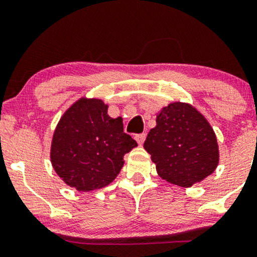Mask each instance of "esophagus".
I'll return each instance as SVG.
<instances>
[{
    "mask_svg": "<svg viewBox=\"0 0 257 257\" xmlns=\"http://www.w3.org/2000/svg\"><path fill=\"white\" fill-rule=\"evenodd\" d=\"M134 138H136L137 143H138L139 146H142V144L144 143V141H146V134H144V133H142V134H137V136L134 137Z\"/></svg>",
    "mask_w": 257,
    "mask_h": 257,
    "instance_id": "esophagus-1",
    "label": "esophagus"
}]
</instances>
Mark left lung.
I'll return each mask as SVG.
<instances>
[{
	"label": "left lung",
	"mask_w": 257,
	"mask_h": 257,
	"mask_svg": "<svg viewBox=\"0 0 257 257\" xmlns=\"http://www.w3.org/2000/svg\"><path fill=\"white\" fill-rule=\"evenodd\" d=\"M156 121L144 149L162 179L191 187L215 172L220 161L217 138L195 106L182 101L169 103L157 114Z\"/></svg>",
	"instance_id": "1"
}]
</instances>
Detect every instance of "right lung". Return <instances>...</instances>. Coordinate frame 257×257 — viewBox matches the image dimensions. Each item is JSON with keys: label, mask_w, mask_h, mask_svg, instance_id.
I'll list each match as a JSON object with an SVG mask.
<instances>
[{"label": "right lung", "mask_w": 257, "mask_h": 257, "mask_svg": "<svg viewBox=\"0 0 257 257\" xmlns=\"http://www.w3.org/2000/svg\"><path fill=\"white\" fill-rule=\"evenodd\" d=\"M137 146L123 132V119L108 115V104L83 96L60 118L50 159L69 187L90 192L110 184L124 166V154Z\"/></svg>", "instance_id": "1"}]
</instances>
